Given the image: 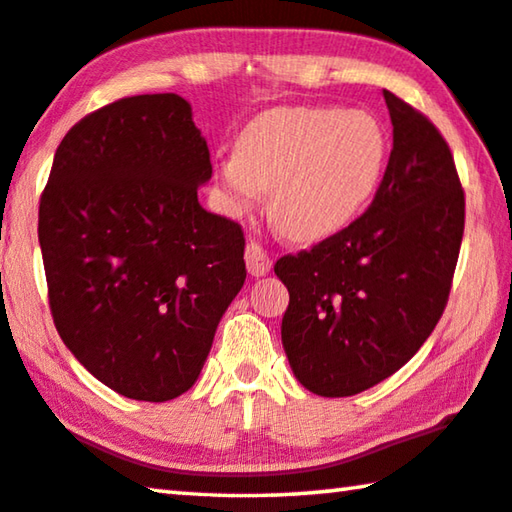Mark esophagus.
<instances>
[{
	"label": "esophagus",
	"mask_w": 512,
	"mask_h": 512,
	"mask_svg": "<svg viewBox=\"0 0 512 512\" xmlns=\"http://www.w3.org/2000/svg\"><path fill=\"white\" fill-rule=\"evenodd\" d=\"M246 264H248V273L255 275H266L271 271V255L266 253L264 246H259L257 241H250L246 246Z\"/></svg>",
	"instance_id": "esophagus-1"
}]
</instances>
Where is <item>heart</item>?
Returning <instances> with one entry per match:
<instances>
[{"mask_svg": "<svg viewBox=\"0 0 512 512\" xmlns=\"http://www.w3.org/2000/svg\"><path fill=\"white\" fill-rule=\"evenodd\" d=\"M387 132L369 111L280 107L243 127L237 152L218 164L230 212L253 209L271 189L275 225L300 241L351 225L383 184Z\"/></svg>", "mask_w": 512, "mask_h": 512, "instance_id": "1", "label": "heart"}]
</instances>
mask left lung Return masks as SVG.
Instances as JSON below:
<instances>
[{
    "label": "left lung",
    "mask_w": 512,
    "mask_h": 512,
    "mask_svg": "<svg viewBox=\"0 0 512 512\" xmlns=\"http://www.w3.org/2000/svg\"><path fill=\"white\" fill-rule=\"evenodd\" d=\"M383 95L394 145L369 209L275 262L289 289L282 346L319 396L360 394L419 351L449 300L465 232V191L440 129Z\"/></svg>",
    "instance_id": "8db88e82"
}]
</instances>
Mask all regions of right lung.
Wrapping results in <instances>:
<instances>
[{"mask_svg":"<svg viewBox=\"0 0 512 512\" xmlns=\"http://www.w3.org/2000/svg\"><path fill=\"white\" fill-rule=\"evenodd\" d=\"M209 177L207 141L175 93L111 102L56 148L38 209L52 319L127 399L191 389L246 280L241 225L198 202Z\"/></svg>","mask_w":512,"mask_h":512,"instance_id":"add662e5","label":"right lung"}]
</instances>
